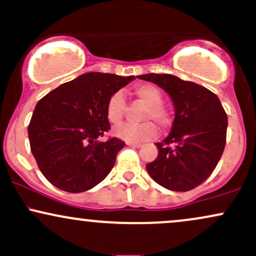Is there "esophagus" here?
<instances>
[{
  "instance_id": "esophagus-1",
  "label": "esophagus",
  "mask_w": 256,
  "mask_h": 256,
  "mask_svg": "<svg viewBox=\"0 0 256 256\" xmlns=\"http://www.w3.org/2000/svg\"><path fill=\"white\" fill-rule=\"evenodd\" d=\"M126 144L130 146H134V148H140V146H142V144H140V143H134V142H126Z\"/></svg>"
}]
</instances>
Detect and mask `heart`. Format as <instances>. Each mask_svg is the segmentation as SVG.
I'll list each match as a JSON object with an SVG mask.
<instances>
[{
    "label": "heart",
    "mask_w": 256,
    "mask_h": 256,
    "mask_svg": "<svg viewBox=\"0 0 256 256\" xmlns=\"http://www.w3.org/2000/svg\"><path fill=\"white\" fill-rule=\"evenodd\" d=\"M134 95L146 107L143 110L140 120L144 122L137 125L122 124L116 126L114 134L128 142H144L156 137L158 126L161 131H165L171 125L168 110L162 106L164 96L161 90L152 84H140L134 89ZM126 113V102L120 92H114L108 98L106 106V116L110 124H119L124 119ZM154 122V124L152 122Z\"/></svg>",
    "instance_id": "heart-1"
}]
</instances>
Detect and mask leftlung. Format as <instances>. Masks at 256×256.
<instances>
[{"mask_svg":"<svg viewBox=\"0 0 256 256\" xmlns=\"http://www.w3.org/2000/svg\"><path fill=\"white\" fill-rule=\"evenodd\" d=\"M171 96L176 116L170 134L155 143L158 158L146 171L161 186L189 192L212 174L226 144L228 116L218 96L202 85L172 74L138 76Z\"/></svg>","mask_w":256,"mask_h":256,"instance_id":"obj_1","label":"left lung"}]
</instances>
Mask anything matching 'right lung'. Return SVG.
<instances>
[{
  "label": "right lung",
  "mask_w": 256,
  "mask_h": 256,
  "mask_svg": "<svg viewBox=\"0 0 256 256\" xmlns=\"http://www.w3.org/2000/svg\"><path fill=\"white\" fill-rule=\"evenodd\" d=\"M90 72L61 84L38 101L28 124V140L46 180L67 192H83L101 183L125 142L113 137L106 116L108 98L134 80Z\"/></svg>",
  "instance_id": "add662e5"
}]
</instances>
